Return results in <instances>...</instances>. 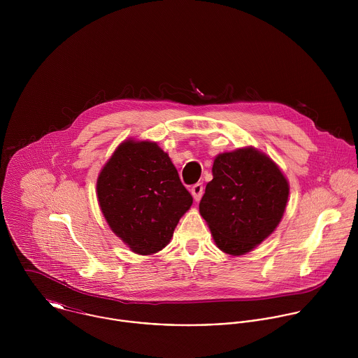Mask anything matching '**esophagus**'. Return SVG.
Masks as SVG:
<instances>
[{"label":"esophagus","mask_w":358,"mask_h":358,"mask_svg":"<svg viewBox=\"0 0 358 358\" xmlns=\"http://www.w3.org/2000/svg\"><path fill=\"white\" fill-rule=\"evenodd\" d=\"M190 192H192V196H193L194 201L199 203V201L201 200V197H203V193H204V186H203V183H196V185L190 189Z\"/></svg>","instance_id":"esophagus-1"}]
</instances>
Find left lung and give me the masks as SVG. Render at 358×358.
Masks as SVG:
<instances>
[{"label":"left lung","instance_id":"1","mask_svg":"<svg viewBox=\"0 0 358 358\" xmlns=\"http://www.w3.org/2000/svg\"><path fill=\"white\" fill-rule=\"evenodd\" d=\"M200 215L216 247L231 256L251 252L280 224L289 183L280 166L252 146L217 154Z\"/></svg>","mask_w":358,"mask_h":358}]
</instances>
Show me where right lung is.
<instances>
[{
    "mask_svg": "<svg viewBox=\"0 0 358 358\" xmlns=\"http://www.w3.org/2000/svg\"><path fill=\"white\" fill-rule=\"evenodd\" d=\"M96 196L111 231L138 255L165 248L192 194L157 142L125 139L103 165Z\"/></svg>",
    "mask_w": 358,
    "mask_h": 358,
    "instance_id": "1",
    "label": "right lung"
}]
</instances>
